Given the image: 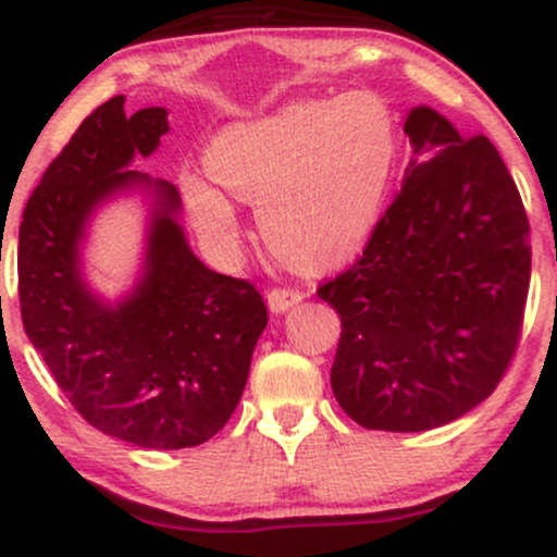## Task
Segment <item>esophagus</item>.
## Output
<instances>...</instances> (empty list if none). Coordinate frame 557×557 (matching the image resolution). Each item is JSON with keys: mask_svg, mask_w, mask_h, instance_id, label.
<instances>
[{"mask_svg": "<svg viewBox=\"0 0 557 557\" xmlns=\"http://www.w3.org/2000/svg\"><path fill=\"white\" fill-rule=\"evenodd\" d=\"M298 300H304V293L290 290V287H274V290L267 293V304H270L274 314H283L290 306H296Z\"/></svg>", "mask_w": 557, "mask_h": 557, "instance_id": "esophagus-1", "label": "esophagus"}]
</instances>
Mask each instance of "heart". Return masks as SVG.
<instances>
[{
    "instance_id": "heart-1",
    "label": "heart",
    "mask_w": 557,
    "mask_h": 557,
    "mask_svg": "<svg viewBox=\"0 0 557 557\" xmlns=\"http://www.w3.org/2000/svg\"><path fill=\"white\" fill-rule=\"evenodd\" d=\"M393 112L372 94L296 101L270 117L222 131L207 170L230 196L259 207L267 246L300 270H330L369 240L398 170ZM196 227L233 248V203L198 175L183 177Z\"/></svg>"
}]
</instances>
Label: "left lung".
I'll return each instance as SVG.
<instances>
[{
	"mask_svg": "<svg viewBox=\"0 0 557 557\" xmlns=\"http://www.w3.org/2000/svg\"><path fill=\"white\" fill-rule=\"evenodd\" d=\"M400 194L354 264L317 296L341 314L332 393L356 424L426 432L490 398L521 337L532 246L487 136L417 107Z\"/></svg>",
	"mask_w": 557,
	"mask_h": 557,
	"instance_id": "8db88e82",
	"label": "left lung"
}]
</instances>
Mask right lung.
<instances>
[{
  "label": "right lung",
  "instance_id": "add662e5",
  "mask_svg": "<svg viewBox=\"0 0 557 557\" xmlns=\"http://www.w3.org/2000/svg\"><path fill=\"white\" fill-rule=\"evenodd\" d=\"M168 131L164 107L127 114L125 96L96 107L25 203L17 243L23 327L57 385L99 432L157 450L227 424L267 327L257 287L190 251L175 185L127 170ZM131 187L156 196L145 272L107 305L82 280L79 243L95 209Z\"/></svg>",
  "mask_w": 557,
  "mask_h": 557
}]
</instances>
